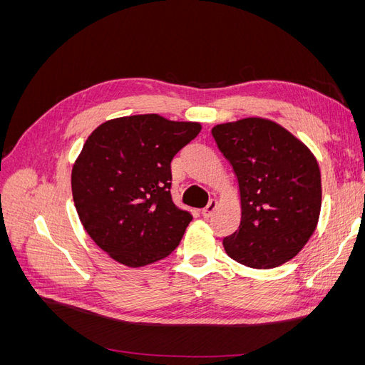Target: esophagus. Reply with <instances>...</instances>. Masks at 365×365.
Wrapping results in <instances>:
<instances>
[{"label": "esophagus", "mask_w": 365, "mask_h": 365, "mask_svg": "<svg viewBox=\"0 0 365 365\" xmlns=\"http://www.w3.org/2000/svg\"><path fill=\"white\" fill-rule=\"evenodd\" d=\"M216 208H217V201L212 200V201L208 202V205H207L205 208H202V216H204V217H210V216H212V215L215 213Z\"/></svg>", "instance_id": "obj_1"}]
</instances>
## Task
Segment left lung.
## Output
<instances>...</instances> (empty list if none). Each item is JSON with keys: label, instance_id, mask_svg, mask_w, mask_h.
<instances>
[{"label": "left lung", "instance_id": "left-lung-1", "mask_svg": "<svg viewBox=\"0 0 365 365\" xmlns=\"http://www.w3.org/2000/svg\"><path fill=\"white\" fill-rule=\"evenodd\" d=\"M240 193V225L224 239L231 259L280 267L311 239L322 210V173L303 141L272 120L248 117L212 129Z\"/></svg>", "mask_w": 365, "mask_h": 365}]
</instances>
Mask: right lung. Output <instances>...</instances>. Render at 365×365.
Returning <instances> with one entry per match:
<instances>
[{"instance_id": "add662e5", "label": "right lung", "mask_w": 365, "mask_h": 365, "mask_svg": "<svg viewBox=\"0 0 365 365\" xmlns=\"http://www.w3.org/2000/svg\"><path fill=\"white\" fill-rule=\"evenodd\" d=\"M201 128L143 114L108 120L88 137L73 165V200L109 257L140 268L180 245L192 215L172 201L170 163Z\"/></svg>"}]
</instances>
